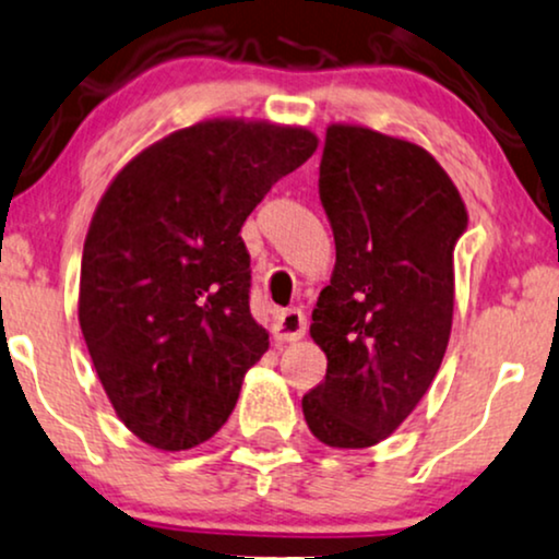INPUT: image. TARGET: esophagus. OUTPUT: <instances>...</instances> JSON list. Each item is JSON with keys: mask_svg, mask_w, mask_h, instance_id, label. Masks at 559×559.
<instances>
[{"mask_svg": "<svg viewBox=\"0 0 559 559\" xmlns=\"http://www.w3.org/2000/svg\"><path fill=\"white\" fill-rule=\"evenodd\" d=\"M307 332V317H304L301 309H284V312L275 314V324H273V335L275 341H299Z\"/></svg>", "mask_w": 559, "mask_h": 559, "instance_id": "34e87169", "label": "esophagus"}]
</instances>
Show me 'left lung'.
Masks as SVG:
<instances>
[{"label":"left lung","mask_w":559,"mask_h":559,"mask_svg":"<svg viewBox=\"0 0 559 559\" xmlns=\"http://www.w3.org/2000/svg\"><path fill=\"white\" fill-rule=\"evenodd\" d=\"M320 201L335 271L309 332L328 373L301 409L322 443L366 449L413 413L443 361L467 209L426 150L361 126L328 129Z\"/></svg>","instance_id":"left-lung-1"}]
</instances>
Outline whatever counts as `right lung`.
Returning <instances> with one entry per match:
<instances>
[{
    "instance_id": "1",
    "label": "right lung",
    "mask_w": 559,
    "mask_h": 559,
    "mask_svg": "<svg viewBox=\"0 0 559 559\" xmlns=\"http://www.w3.org/2000/svg\"><path fill=\"white\" fill-rule=\"evenodd\" d=\"M314 150L307 129L203 121L141 152L97 203L80 328L118 418L150 447L209 441L267 350L239 231Z\"/></svg>"
}]
</instances>
